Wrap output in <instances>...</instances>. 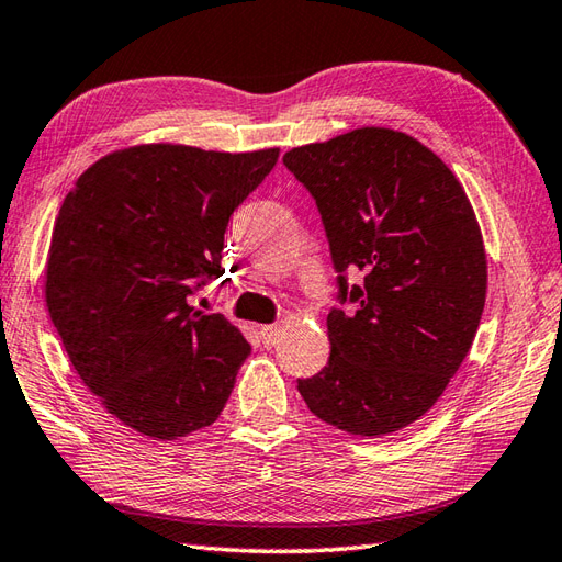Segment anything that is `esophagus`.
I'll return each instance as SVG.
<instances>
[{
    "instance_id": "esophagus-1",
    "label": "esophagus",
    "mask_w": 562,
    "mask_h": 562,
    "mask_svg": "<svg viewBox=\"0 0 562 562\" xmlns=\"http://www.w3.org/2000/svg\"><path fill=\"white\" fill-rule=\"evenodd\" d=\"M280 338H282L280 326H260V340L266 348H274V345L280 342Z\"/></svg>"
}]
</instances>
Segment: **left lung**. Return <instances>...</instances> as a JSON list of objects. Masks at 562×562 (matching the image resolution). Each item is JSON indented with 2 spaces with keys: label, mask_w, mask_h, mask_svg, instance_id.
<instances>
[{
  "label": "left lung",
  "mask_w": 562,
  "mask_h": 562,
  "mask_svg": "<svg viewBox=\"0 0 562 562\" xmlns=\"http://www.w3.org/2000/svg\"><path fill=\"white\" fill-rule=\"evenodd\" d=\"M282 161L316 200L338 300L352 304L330 308L328 364L296 389L342 432H396L432 408L473 345L487 290L479 220L449 166L396 130L360 127Z\"/></svg>",
  "instance_id": "obj_1"
}]
</instances>
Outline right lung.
<instances>
[{"label": "right lung", "instance_id": "1", "mask_svg": "<svg viewBox=\"0 0 562 562\" xmlns=\"http://www.w3.org/2000/svg\"><path fill=\"white\" fill-rule=\"evenodd\" d=\"M280 149L113 151L55 220L45 302L71 367L105 411L157 439L217 420L250 352L222 314L190 306L224 274V232Z\"/></svg>", "mask_w": 562, "mask_h": 562}]
</instances>
